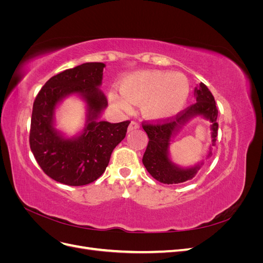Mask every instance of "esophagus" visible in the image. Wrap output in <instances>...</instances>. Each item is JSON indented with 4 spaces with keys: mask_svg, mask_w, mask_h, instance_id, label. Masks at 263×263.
Here are the masks:
<instances>
[{
    "mask_svg": "<svg viewBox=\"0 0 263 263\" xmlns=\"http://www.w3.org/2000/svg\"><path fill=\"white\" fill-rule=\"evenodd\" d=\"M138 128H139V124H138V123H136V122L132 121V122H130V124H129V126H128V132L135 130V129H138Z\"/></svg>",
    "mask_w": 263,
    "mask_h": 263,
    "instance_id": "obj_1",
    "label": "esophagus"
}]
</instances>
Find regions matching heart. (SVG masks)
<instances>
[{"mask_svg": "<svg viewBox=\"0 0 263 263\" xmlns=\"http://www.w3.org/2000/svg\"><path fill=\"white\" fill-rule=\"evenodd\" d=\"M190 94L187 79L182 73L164 71H137L124 78L121 92H109L112 104L123 110H129L133 104L141 102L145 117L155 121L168 119L179 113Z\"/></svg>", "mask_w": 263, "mask_h": 263, "instance_id": "b5f03b06", "label": "heart"}]
</instances>
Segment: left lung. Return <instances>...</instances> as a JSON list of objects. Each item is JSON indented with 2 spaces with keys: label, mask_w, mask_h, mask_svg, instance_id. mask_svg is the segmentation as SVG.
<instances>
[{
  "label": "left lung",
  "mask_w": 263,
  "mask_h": 263,
  "mask_svg": "<svg viewBox=\"0 0 263 263\" xmlns=\"http://www.w3.org/2000/svg\"><path fill=\"white\" fill-rule=\"evenodd\" d=\"M196 102L187 106L176 116L161 121H144L142 128L148 135V145L142 157L147 171L151 177L165 184H178L195 177L201 166L181 169L174 165L168 157V146L172 135L176 133L181 125H184L191 117L201 115L209 118L212 122L213 145L216 141L218 134L217 115L218 109L215 103L213 94L204 83H200L195 87Z\"/></svg>",
  "instance_id": "obj_1"
}]
</instances>
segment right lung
Wrapping results in <instances>:
<instances>
[{
	"label": "right lung",
	"mask_w": 263,
	"mask_h": 263,
	"mask_svg": "<svg viewBox=\"0 0 263 263\" xmlns=\"http://www.w3.org/2000/svg\"><path fill=\"white\" fill-rule=\"evenodd\" d=\"M102 62H86L50 78L38 92L31 113L29 146L37 163L52 180L80 186L104 173L114 148L127 133L130 121L112 124L98 121L107 105L102 83ZM71 92L81 93L88 103V121L80 138L65 140L53 128L57 103Z\"/></svg>",
	"instance_id": "obj_1"
}]
</instances>
